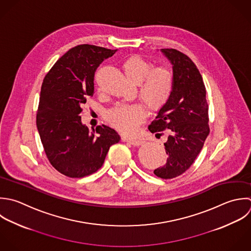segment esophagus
I'll list each match as a JSON object with an SVG mask.
<instances>
[{"label": "esophagus", "instance_id": "obj_1", "mask_svg": "<svg viewBox=\"0 0 251 251\" xmlns=\"http://www.w3.org/2000/svg\"><path fill=\"white\" fill-rule=\"evenodd\" d=\"M127 142H129L133 146H141L142 144H144V141L140 139H128Z\"/></svg>", "mask_w": 251, "mask_h": 251}]
</instances>
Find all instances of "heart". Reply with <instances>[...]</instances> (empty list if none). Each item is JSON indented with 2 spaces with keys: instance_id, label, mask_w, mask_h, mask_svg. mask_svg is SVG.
Returning a JSON list of instances; mask_svg holds the SVG:
<instances>
[{
  "instance_id": "1",
  "label": "heart",
  "mask_w": 251,
  "mask_h": 251,
  "mask_svg": "<svg viewBox=\"0 0 251 251\" xmlns=\"http://www.w3.org/2000/svg\"><path fill=\"white\" fill-rule=\"evenodd\" d=\"M151 67V63L141 55L126 58L122 68L127 78L139 84L141 99L153 110L162 107L169 100L173 90V73L163 65ZM147 117L143 103L117 105L107 113L109 123L124 134H133Z\"/></svg>"
}]
</instances>
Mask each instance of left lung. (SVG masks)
<instances>
[{"label": "left lung", "instance_id": "1", "mask_svg": "<svg viewBox=\"0 0 251 251\" xmlns=\"http://www.w3.org/2000/svg\"><path fill=\"white\" fill-rule=\"evenodd\" d=\"M173 68V90L149 126L151 133L168 130L166 163L153 173L173 179L185 173L200 154L209 134L205 86L197 65L175 49H161Z\"/></svg>", "mask_w": 251, "mask_h": 251}]
</instances>
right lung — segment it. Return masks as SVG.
I'll list each match as a JSON object with an SVG mask.
<instances>
[{
	"label": "right lung",
	"mask_w": 251,
	"mask_h": 251,
	"mask_svg": "<svg viewBox=\"0 0 251 251\" xmlns=\"http://www.w3.org/2000/svg\"><path fill=\"white\" fill-rule=\"evenodd\" d=\"M117 50L78 45L65 52L44 78L36 124L50 163L61 174L82 178L97 172L109 148L120 141L105 125L90 131L82 124V107L93 97L99 65Z\"/></svg>",
	"instance_id": "right-lung-1"
}]
</instances>
